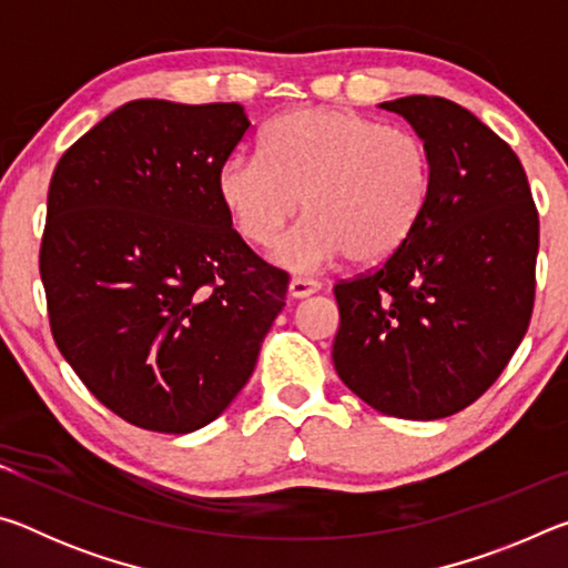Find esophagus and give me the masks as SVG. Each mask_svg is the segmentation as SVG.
I'll return each mask as SVG.
<instances>
[{
	"label": "esophagus",
	"instance_id": "34e87169",
	"mask_svg": "<svg viewBox=\"0 0 568 568\" xmlns=\"http://www.w3.org/2000/svg\"><path fill=\"white\" fill-rule=\"evenodd\" d=\"M321 291V283L313 281V277H293L291 285H287V293L291 297H307Z\"/></svg>",
	"mask_w": 568,
	"mask_h": 568
}]
</instances>
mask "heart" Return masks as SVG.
Here are the masks:
<instances>
[{"mask_svg":"<svg viewBox=\"0 0 568 568\" xmlns=\"http://www.w3.org/2000/svg\"><path fill=\"white\" fill-rule=\"evenodd\" d=\"M215 190L245 243L271 247L301 213L305 223L277 245L293 271L348 255L378 263L396 253L434 195V152L418 132L355 110L285 112L263 134V150L235 152L217 168Z\"/></svg>","mask_w":568,"mask_h":568,"instance_id":"heart-1","label":"heart"}]
</instances>
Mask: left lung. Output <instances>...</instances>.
<instances>
[{
  "mask_svg": "<svg viewBox=\"0 0 568 568\" xmlns=\"http://www.w3.org/2000/svg\"><path fill=\"white\" fill-rule=\"evenodd\" d=\"M434 152L426 215L388 261L335 283L333 363L386 416L436 420L494 386L536 295L538 213L516 152L444 98L383 102Z\"/></svg>",
  "mask_w": 568,
  "mask_h": 568,
  "instance_id": "obj_1",
  "label": "left lung"
}]
</instances>
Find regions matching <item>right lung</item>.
Listing matches in <instances>:
<instances>
[{
  "mask_svg": "<svg viewBox=\"0 0 568 568\" xmlns=\"http://www.w3.org/2000/svg\"><path fill=\"white\" fill-rule=\"evenodd\" d=\"M243 104L134 100L57 162L40 275L57 348L132 426L192 434L253 376L287 273L233 230L215 178Z\"/></svg>",
  "mask_w": 568,
  "mask_h": 568,
  "instance_id": "obj_1",
  "label": "right lung"
}]
</instances>
